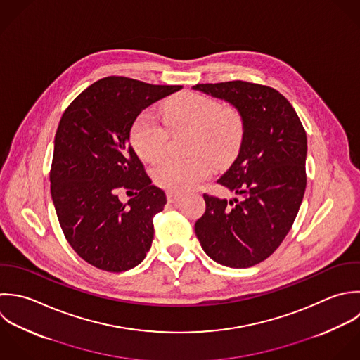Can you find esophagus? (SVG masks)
Masks as SVG:
<instances>
[{"mask_svg":"<svg viewBox=\"0 0 360 360\" xmlns=\"http://www.w3.org/2000/svg\"><path fill=\"white\" fill-rule=\"evenodd\" d=\"M181 198H182V193H179V192H174V191H168V192H167V199H168L169 203H175V202H178Z\"/></svg>","mask_w":360,"mask_h":360,"instance_id":"obj_1","label":"esophagus"}]
</instances>
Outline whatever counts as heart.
I'll use <instances>...</instances> for the list:
<instances>
[{"label": "heart", "mask_w": 360, "mask_h": 360, "mask_svg": "<svg viewBox=\"0 0 360 360\" xmlns=\"http://www.w3.org/2000/svg\"><path fill=\"white\" fill-rule=\"evenodd\" d=\"M162 119L169 130L189 129V153L186 158L167 157L153 169V181L168 191L185 192L196 188L212 174V162L224 164L238 151L244 123L233 106H221L214 98L184 91L162 108ZM168 141V130L151 113L141 112L130 127V143L134 151L147 161L162 155Z\"/></svg>", "instance_id": "obj_1"}]
</instances>
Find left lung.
Listing matches in <instances>:
<instances>
[{"instance_id": "obj_1", "label": "left lung", "mask_w": 360, "mask_h": 360, "mask_svg": "<svg viewBox=\"0 0 360 360\" xmlns=\"http://www.w3.org/2000/svg\"><path fill=\"white\" fill-rule=\"evenodd\" d=\"M193 89L229 102L244 123L240 153L217 181L241 199L205 193L195 233L217 264L250 268L276 251L299 213L307 184L306 130L290 102L271 86L229 81Z\"/></svg>"}]
</instances>
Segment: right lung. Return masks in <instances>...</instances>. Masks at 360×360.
I'll use <instances>...</instances> for the list:
<instances>
[{
	"instance_id": "right-lung-1",
	"label": "right lung",
	"mask_w": 360,
	"mask_h": 360,
	"mask_svg": "<svg viewBox=\"0 0 360 360\" xmlns=\"http://www.w3.org/2000/svg\"><path fill=\"white\" fill-rule=\"evenodd\" d=\"M181 88L106 77L84 89L60 119L50 171L53 205L68 244L98 269L129 271L151 247L153 217L167 198L130 146V127L141 110ZM122 187L135 191L127 204L117 198Z\"/></svg>"
}]
</instances>
